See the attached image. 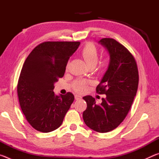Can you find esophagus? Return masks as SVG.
Instances as JSON below:
<instances>
[{
	"label": "esophagus",
	"mask_w": 159,
	"mask_h": 159,
	"mask_svg": "<svg viewBox=\"0 0 159 159\" xmlns=\"http://www.w3.org/2000/svg\"><path fill=\"white\" fill-rule=\"evenodd\" d=\"M81 98H82V97L80 95H75V99H76V100H79V99H80Z\"/></svg>",
	"instance_id": "obj_1"
}]
</instances>
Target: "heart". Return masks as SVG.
<instances>
[{
	"mask_svg": "<svg viewBox=\"0 0 159 159\" xmlns=\"http://www.w3.org/2000/svg\"><path fill=\"white\" fill-rule=\"evenodd\" d=\"M81 56L84 59L86 64L90 68H93L97 66V70L99 72H103L105 71L109 66V60L107 56H104L102 58L100 61L98 60V48L94 44L91 43H88L80 52ZM92 82L89 80L78 79L72 83V88L76 91L77 93H81L87 90L88 85H90Z\"/></svg>",
	"mask_w": 159,
	"mask_h": 159,
	"instance_id": "obj_1",
	"label": "heart"
}]
</instances>
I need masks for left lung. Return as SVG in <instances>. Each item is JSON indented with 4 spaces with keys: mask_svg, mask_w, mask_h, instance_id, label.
Returning <instances> with one entry per match:
<instances>
[{
    "mask_svg": "<svg viewBox=\"0 0 159 159\" xmlns=\"http://www.w3.org/2000/svg\"><path fill=\"white\" fill-rule=\"evenodd\" d=\"M99 43L108 50L110 63L96 92L107 97L100 104L92 96L83 97L87 108L83 118L92 130L107 133L116 128L130 111L138 90L139 74L135 59L124 45L109 38Z\"/></svg>",
    "mask_w": 159,
    "mask_h": 159,
    "instance_id": "1",
    "label": "left lung"
}]
</instances>
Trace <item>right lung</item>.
<instances>
[{"instance_id": "1", "label": "right lung", "mask_w": 159, "mask_h": 159, "mask_svg": "<svg viewBox=\"0 0 159 159\" xmlns=\"http://www.w3.org/2000/svg\"><path fill=\"white\" fill-rule=\"evenodd\" d=\"M80 42L47 41L34 48L24 63L17 83L19 102L32 127L42 133L57 129L74 100L71 93L55 95L54 83L62 78Z\"/></svg>"}]
</instances>
